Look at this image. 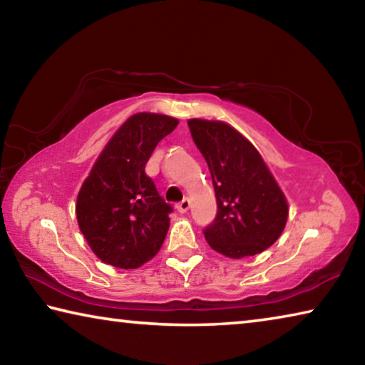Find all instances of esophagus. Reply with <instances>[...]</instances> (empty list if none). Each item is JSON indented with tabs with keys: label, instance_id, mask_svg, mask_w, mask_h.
<instances>
[{
	"label": "esophagus",
	"instance_id": "34e87169",
	"mask_svg": "<svg viewBox=\"0 0 365 365\" xmlns=\"http://www.w3.org/2000/svg\"><path fill=\"white\" fill-rule=\"evenodd\" d=\"M190 206H191L190 200H188V197H185V200H183L182 202H178V205H177V211L180 212V214H185V212H188Z\"/></svg>",
	"mask_w": 365,
	"mask_h": 365
}]
</instances>
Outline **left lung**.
Here are the masks:
<instances>
[{
  "mask_svg": "<svg viewBox=\"0 0 365 365\" xmlns=\"http://www.w3.org/2000/svg\"><path fill=\"white\" fill-rule=\"evenodd\" d=\"M188 127L209 165L217 201L206 242L232 259L265 251L285 230L288 201L261 153L222 120L190 119Z\"/></svg>",
  "mask_w": 365,
  "mask_h": 365,
  "instance_id": "left-lung-1",
  "label": "left lung"
}]
</instances>
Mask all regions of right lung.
Masks as SVG:
<instances>
[{
	"mask_svg": "<svg viewBox=\"0 0 365 365\" xmlns=\"http://www.w3.org/2000/svg\"><path fill=\"white\" fill-rule=\"evenodd\" d=\"M178 119L137 113L117 128L77 195L76 214L90 250L104 264L138 269L158 255L172 207L159 196L145 165Z\"/></svg>",
	"mask_w": 365,
	"mask_h": 365,
	"instance_id": "obj_1",
	"label": "right lung"
}]
</instances>
